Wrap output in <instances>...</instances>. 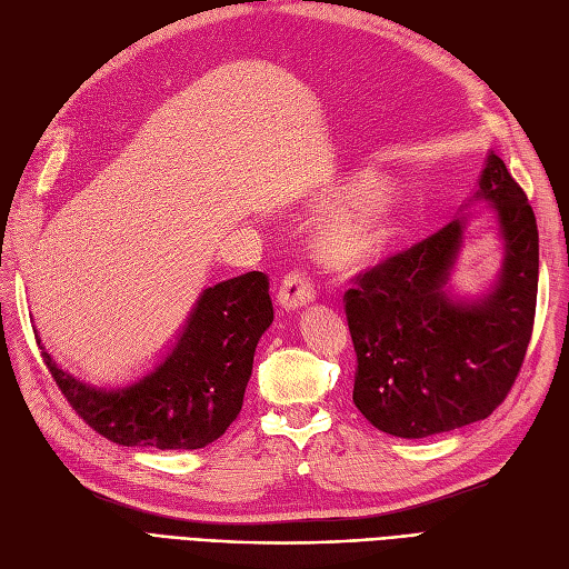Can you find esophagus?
<instances>
[{"label": "esophagus", "mask_w": 569, "mask_h": 569, "mask_svg": "<svg viewBox=\"0 0 569 569\" xmlns=\"http://www.w3.org/2000/svg\"><path fill=\"white\" fill-rule=\"evenodd\" d=\"M316 291L301 272H289L278 289V306L282 311H299V308L313 303Z\"/></svg>", "instance_id": "34e87169"}]
</instances>
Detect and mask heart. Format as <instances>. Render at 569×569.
<instances>
[{"label": "heart", "instance_id": "heart-1", "mask_svg": "<svg viewBox=\"0 0 569 569\" xmlns=\"http://www.w3.org/2000/svg\"><path fill=\"white\" fill-rule=\"evenodd\" d=\"M399 234V209L387 197L356 203L325 222L316 239L318 261L335 272H358L382 261Z\"/></svg>", "mask_w": 569, "mask_h": 569}]
</instances>
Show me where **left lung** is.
<instances>
[{
  "instance_id": "1",
  "label": "left lung",
  "mask_w": 569,
  "mask_h": 569,
  "mask_svg": "<svg viewBox=\"0 0 569 569\" xmlns=\"http://www.w3.org/2000/svg\"><path fill=\"white\" fill-rule=\"evenodd\" d=\"M475 201L489 203L501 268L481 295H453L470 216L389 258L349 289L353 403L382 432L425 439L489 418L527 353L539 287L537 218L491 151Z\"/></svg>"
}]
</instances>
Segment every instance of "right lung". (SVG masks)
Masks as SVG:
<instances>
[{"instance_id": "obj_1", "label": "right lung", "mask_w": 569, "mask_h": 569, "mask_svg": "<svg viewBox=\"0 0 569 569\" xmlns=\"http://www.w3.org/2000/svg\"><path fill=\"white\" fill-rule=\"evenodd\" d=\"M272 325L263 272L206 287L173 347L123 387H94L63 370L42 347L61 393L94 432L120 446L203 449L237 420L258 339Z\"/></svg>"}]
</instances>
